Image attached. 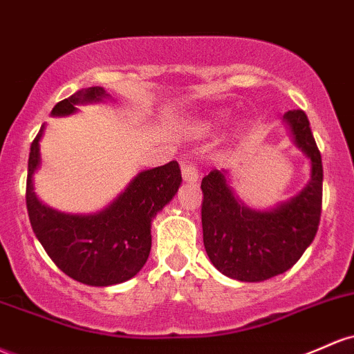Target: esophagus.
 Masks as SVG:
<instances>
[{
  "label": "esophagus",
  "mask_w": 354,
  "mask_h": 354,
  "mask_svg": "<svg viewBox=\"0 0 354 354\" xmlns=\"http://www.w3.org/2000/svg\"><path fill=\"white\" fill-rule=\"evenodd\" d=\"M181 174H183V180L188 181V183H196L198 178H200V173H198V166L193 165V162H188L181 168Z\"/></svg>",
  "instance_id": "1"
}]
</instances>
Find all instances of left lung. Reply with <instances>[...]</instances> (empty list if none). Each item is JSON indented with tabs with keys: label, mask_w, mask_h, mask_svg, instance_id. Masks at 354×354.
Instances as JSON below:
<instances>
[{
	"label": "left lung",
	"mask_w": 354,
	"mask_h": 354,
	"mask_svg": "<svg viewBox=\"0 0 354 354\" xmlns=\"http://www.w3.org/2000/svg\"><path fill=\"white\" fill-rule=\"evenodd\" d=\"M294 142L310 159V180L292 200L269 212L247 208L232 192L225 171L201 181V225L209 260L221 274L242 282H262L284 274L316 236L322 208V161L309 119L294 109L284 114Z\"/></svg>",
	"instance_id": "left-lung-1"
}]
</instances>
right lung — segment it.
I'll list each match as a JSON object with an SVG mask.
<instances>
[{"label": "right lung", "instance_id": "obj_1", "mask_svg": "<svg viewBox=\"0 0 354 354\" xmlns=\"http://www.w3.org/2000/svg\"><path fill=\"white\" fill-rule=\"evenodd\" d=\"M102 87H88L60 100L53 115H68L77 104L97 102L106 97ZM30 147L26 178V208L32 228L53 263L68 277L87 286L120 284L134 277L151 252V220L181 183L176 161L139 173L126 192L95 215H67L40 203L32 178L40 165V138Z\"/></svg>", "mask_w": 354, "mask_h": 354}]
</instances>
